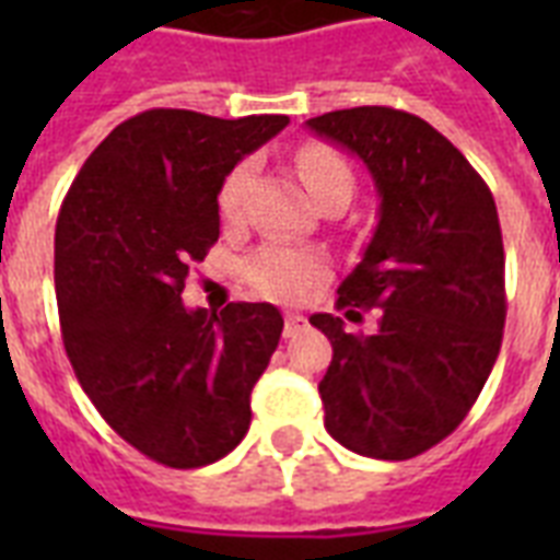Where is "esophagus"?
Returning a JSON list of instances; mask_svg holds the SVG:
<instances>
[{
  "mask_svg": "<svg viewBox=\"0 0 560 560\" xmlns=\"http://www.w3.org/2000/svg\"><path fill=\"white\" fill-rule=\"evenodd\" d=\"M302 328H305V316H302V314L284 316V337H296Z\"/></svg>",
  "mask_w": 560,
  "mask_h": 560,
  "instance_id": "1",
  "label": "esophagus"
}]
</instances>
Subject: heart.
<instances>
[{"mask_svg": "<svg viewBox=\"0 0 560 560\" xmlns=\"http://www.w3.org/2000/svg\"><path fill=\"white\" fill-rule=\"evenodd\" d=\"M299 177L311 191V197H319L323 191L334 186L351 188V171L346 165L340 153H334L331 148L323 144H307L296 156ZM246 183V165H237L226 177L223 188H220V214L223 218H235L241 209V191ZM249 281L261 290L264 296L272 299H299L307 288H314L316 281L325 276V261L311 249H299V246L270 244L261 246L258 253L249 258Z\"/></svg>", "mask_w": 560, "mask_h": 560, "instance_id": "1", "label": "heart"}]
</instances>
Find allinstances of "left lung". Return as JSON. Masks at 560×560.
Instances as JSON below:
<instances>
[{
  "label": "left lung",
  "instance_id": "8db88e82",
  "mask_svg": "<svg viewBox=\"0 0 560 560\" xmlns=\"http://www.w3.org/2000/svg\"><path fill=\"white\" fill-rule=\"evenodd\" d=\"M305 125L363 160L381 197L363 261L337 290L349 323L377 307V331L311 316L334 349L319 381L325 427L360 456L412 459L462 424L500 354L505 255L494 197L412 113L334 109Z\"/></svg>",
  "mask_w": 560,
  "mask_h": 560
}]
</instances>
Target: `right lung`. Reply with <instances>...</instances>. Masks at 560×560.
<instances>
[{
  "mask_svg": "<svg viewBox=\"0 0 560 560\" xmlns=\"http://www.w3.org/2000/svg\"><path fill=\"white\" fill-rule=\"evenodd\" d=\"M288 116L148 109L90 153L60 206L55 288L66 354L101 418L148 459L202 468L249 430V395L279 346V307L183 305L220 235L218 194Z\"/></svg>",
  "mask_w": 560,
  "mask_h": 560,
  "instance_id": "1",
  "label": "right lung"
}]
</instances>
